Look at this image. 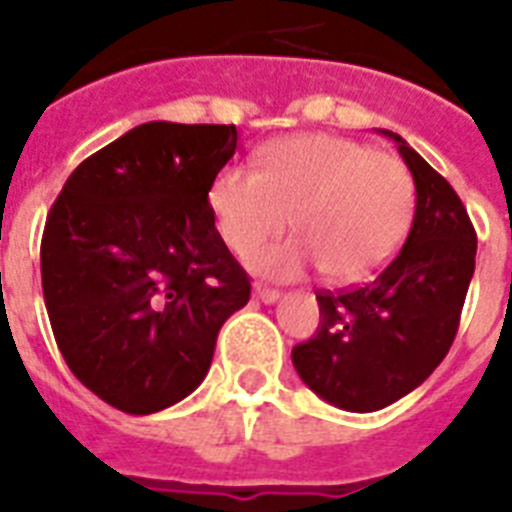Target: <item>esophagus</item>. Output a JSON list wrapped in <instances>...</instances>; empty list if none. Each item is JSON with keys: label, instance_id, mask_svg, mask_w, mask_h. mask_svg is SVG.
I'll use <instances>...</instances> for the list:
<instances>
[{"label": "esophagus", "instance_id": "1", "mask_svg": "<svg viewBox=\"0 0 512 512\" xmlns=\"http://www.w3.org/2000/svg\"><path fill=\"white\" fill-rule=\"evenodd\" d=\"M255 297L257 300H263V303H276V300H279L281 297V292L279 289H271V287H260V284H257L255 287Z\"/></svg>", "mask_w": 512, "mask_h": 512}]
</instances>
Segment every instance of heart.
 <instances>
[{
	"label": "heart",
	"mask_w": 512,
	"mask_h": 512,
	"mask_svg": "<svg viewBox=\"0 0 512 512\" xmlns=\"http://www.w3.org/2000/svg\"><path fill=\"white\" fill-rule=\"evenodd\" d=\"M225 247L249 255L287 231L300 239L260 249L249 265L271 279L311 268L335 284L372 279L412 231L417 191L401 159L337 135H295L265 146L257 170L228 164L209 183Z\"/></svg>",
	"instance_id": "obj_1"
}]
</instances>
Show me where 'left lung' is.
I'll return each mask as SVG.
<instances>
[{
	"label": "left lung",
	"instance_id": "obj_1",
	"mask_svg": "<svg viewBox=\"0 0 512 512\" xmlns=\"http://www.w3.org/2000/svg\"><path fill=\"white\" fill-rule=\"evenodd\" d=\"M414 177L412 231L369 284L319 292L321 324L292 348L300 380L345 412L385 409L452 348L476 271V231L454 188L401 135L382 130Z\"/></svg>",
	"mask_w": 512,
	"mask_h": 512
}]
</instances>
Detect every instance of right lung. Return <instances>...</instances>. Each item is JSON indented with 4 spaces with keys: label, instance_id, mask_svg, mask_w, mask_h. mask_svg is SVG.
<instances>
[{
    "label": "right lung",
    "instance_id": "1",
    "mask_svg": "<svg viewBox=\"0 0 512 512\" xmlns=\"http://www.w3.org/2000/svg\"><path fill=\"white\" fill-rule=\"evenodd\" d=\"M236 140L233 124H140L84 159L47 215L52 335L119 412H162L199 388L217 332L249 303L207 201Z\"/></svg>",
    "mask_w": 512,
    "mask_h": 512
}]
</instances>
